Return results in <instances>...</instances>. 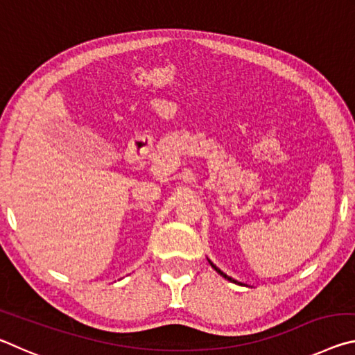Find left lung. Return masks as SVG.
Returning a JSON list of instances; mask_svg holds the SVG:
<instances>
[{"label":"left lung","instance_id":"left-lung-1","mask_svg":"<svg viewBox=\"0 0 355 355\" xmlns=\"http://www.w3.org/2000/svg\"><path fill=\"white\" fill-rule=\"evenodd\" d=\"M208 263H209V264H211V268L214 269V271H216V272H218V274H220V275H222V277H224V279H227V280H230V282H236V280H233L232 277H228V275H227V274H224V272H222V271H220V269H219L218 266H216V264H213L211 261H209V260H208Z\"/></svg>","mask_w":355,"mask_h":355}]
</instances>
